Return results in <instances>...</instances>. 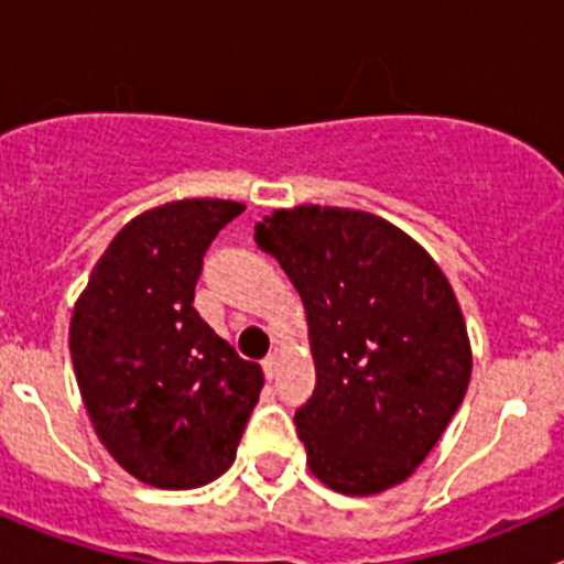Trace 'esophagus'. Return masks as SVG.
Instances as JSON below:
<instances>
[{"label":"esophagus","instance_id":"34e87169","mask_svg":"<svg viewBox=\"0 0 564 564\" xmlns=\"http://www.w3.org/2000/svg\"><path fill=\"white\" fill-rule=\"evenodd\" d=\"M279 364H282V356H279V352H271V356H268L265 361H262V370H265L268 378L276 376V372H279Z\"/></svg>","mask_w":564,"mask_h":564}]
</instances>
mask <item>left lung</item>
Wrapping results in <instances>:
<instances>
[{"label": "left lung", "mask_w": 564, "mask_h": 564, "mask_svg": "<svg viewBox=\"0 0 564 564\" xmlns=\"http://www.w3.org/2000/svg\"><path fill=\"white\" fill-rule=\"evenodd\" d=\"M253 239L307 313L316 390L293 417L307 466L341 495L398 486L441 441L471 378L449 279L401 228L352 208H279Z\"/></svg>", "instance_id": "obj_1"}]
</instances>
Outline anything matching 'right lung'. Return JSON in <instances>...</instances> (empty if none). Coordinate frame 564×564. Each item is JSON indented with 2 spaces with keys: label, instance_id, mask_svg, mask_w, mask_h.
Returning a JSON list of instances; mask_svg holds the SVG:
<instances>
[{
  "label": "right lung",
  "instance_id": "right-lung-1",
  "mask_svg": "<svg viewBox=\"0 0 564 564\" xmlns=\"http://www.w3.org/2000/svg\"><path fill=\"white\" fill-rule=\"evenodd\" d=\"M242 212L208 197L149 208L115 234L73 311L69 352L89 421L109 455L154 488L217 480L265 383L194 311L203 257Z\"/></svg>",
  "mask_w": 564,
  "mask_h": 564
}]
</instances>
